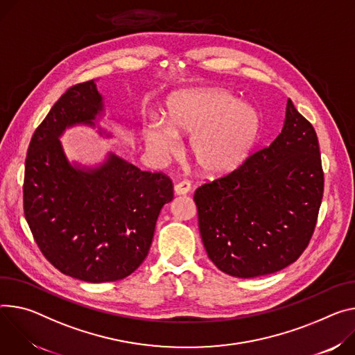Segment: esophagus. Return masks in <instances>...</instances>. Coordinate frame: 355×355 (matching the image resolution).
I'll return each mask as SVG.
<instances>
[{
	"label": "esophagus",
	"instance_id": "34e87169",
	"mask_svg": "<svg viewBox=\"0 0 355 355\" xmlns=\"http://www.w3.org/2000/svg\"><path fill=\"white\" fill-rule=\"evenodd\" d=\"M191 191V182L184 180L181 182H178L175 187H174V192L177 196H184V194H188V192Z\"/></svg>",
	"mask_w": 355,
	"mask_h": 355
}]
</instances>
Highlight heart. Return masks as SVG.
Returning <instances> with one entry per match:
<instances>
[{
  "label": "heart",
  "mask_w": 355,
  "mask_h": 355,
  "mask_svg": "<svg viewBox=\"0 0 355 355\" xmlns=\"http://www.w3.org/2000/svg\"><path fill=\"white\" fill-rule=\"evenodd\" d=\"M261 128L257 110L228 90L189 89L167 102L166 120L153 119L144 127L147 150L164 159L178 150V136L189 137V153L208 175L239 167L252 150Z\"/></svg>",
  "instance_id": "b5f03b06"
}]
</instances>
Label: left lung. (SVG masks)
I'll list each match as a JSON object with an SVG mask.
<instances>
[{"mask_svg":"<svg viewBox=\"0 0 355 355\" xmlns=\"http://www.w3.org/2000/svg\"><path fill=\"white\" fill-rule=\"evenodd\" d=\"M323 188L314 127L287 99L275 141L196 191L208 257L223 273L242 279L296 262L314 232Z\"/></svg>","mask_w":355,"mask_h":355,"instance_id":"8db88e82","label":"left lung"}]
</instances>
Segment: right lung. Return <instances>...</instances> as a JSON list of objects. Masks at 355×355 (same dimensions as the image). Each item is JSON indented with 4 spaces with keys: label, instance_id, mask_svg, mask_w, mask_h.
Here are the masks:
<instances>
[{
    "label": "right lung",
    "instance_id": "obj_1",
    "mask_svg": "<svg viewBox=\"0 0 355 355\" xmlns=\"http://www.w3.org/2000/svg\"><path fill=\"white\" fill-rule=\"evenodd\" d=\"M103 96L94 80L72 86L31 139L25 159L24 212L46 259L63 275L114 282L132 275L150 250L161 208L173 201V182L141 171L114 153L90 167L71 163L60 143L67 128L98 127Z\"/></svg>",
    "mask_w": 355,
    "mask_h": 355
}]
</instances>
